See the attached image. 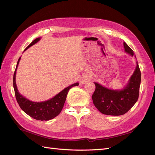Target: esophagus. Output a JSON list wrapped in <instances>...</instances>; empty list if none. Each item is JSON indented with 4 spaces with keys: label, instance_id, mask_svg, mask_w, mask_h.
Segmentation results:
<instances>
[{
    "label": "esophagus",
    "instance_id": "obj_1",
    "mask_svg": "<svg viewBox=\"0 0 155 155\" xmlns=\"http://www.w3.org/2000/svg\"><path fill=\"white\" fill-rule=\"evenodd\" d=\"M88 81H89V77L88 75H84V76H82L80 79V83L85 84Z\"/></svg>",
    "mask_w": 155,
    "mask_h": 155
}]
</instances>
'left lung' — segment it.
<instances>
[{
  "mask_svg": "<svg viewBox=\"0 0 155 155\" xmlns=\"http://www.w3.org/2000/svg\"><path fill=\"white\" fill-rule=\"evenodd\" d=\"M125 51L131 56L136 55L133 50L124 42ZM133 74L124 88L118 90L109 88L94 82L96 85L92 94L93 104L101 113L106 115L120 116L128 112L138 101L141 72L138 61Z\"/></svg>",
  "mask_w": 155,
  "mask_h": 155,
  "instance_id": "left-lung-1",
  "label": "left lung"
}]
</instances>
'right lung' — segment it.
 <instances>
[{
  "label": "right lung",
  "mask_w": 155,
  "mask_h": 155,
  "mask_svg": "<svg viewBox=\"0 0 155 155\" xmlns=\"http://www.w3.org/2000/svg\"><path fill=\"white\" fill-rule=\"evenodd\" d=\"M40 39L41 37H38L34 41H33L27 46L25 51L30 48V46L37 43V42L40 41ZM21 58L20 57L18 60L15 71L13 75V88L14 91H15V94L18 104L19 105L21 109L26 114L37 120L48 121L54 118L61 112L70 89L73 87L78 86L79 83H75L72 85L66 87L62 91L59 92L58 94H56L54 97L46 101L35 102L29 100L26 97L21 94L18 91L16 85V72Z\"/></svg>",
  "instance_id": "right-lung-1"
}]
</instances>
